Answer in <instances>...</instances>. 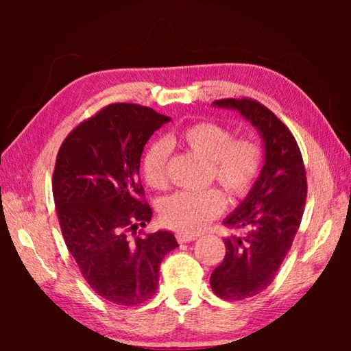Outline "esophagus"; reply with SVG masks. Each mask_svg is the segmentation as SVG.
Listing matches in <instances>:
<instances>
[{
  "label": "esophagus",
  "instance_id": "esophagus-1",
  "mask_svg": "<svg viewBox=\"0 0 351 351\" xmlns=\"http://www.w3.org/2000/svg\"><path fill=\"white\" fill-rule=\"evenodd\" d=\"M176 240H178V243H190V241L197 240V235H195V234H187V232H178L176 234Z\"/></svg>",
  "mask_w": 351,
  "mask_h": 351
}]
</instances>
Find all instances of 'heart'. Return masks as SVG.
Segmentation results:
<instances>
[{"label": "heart", "mask_w": 351, "mask_h": 351, "mask_svg": "<svg viewBox=\"0 0 351 351\" xmlns=\"http://www.w3.org/2000/svg\"><path fill=\"white\" fill-rule=\"evenodd\" d=\"M175 142L207 159L209 180L232 199L245 198L251 192L263 167V148L257 139L251 136L234 138L232 130L223 123L201 121L182 128L176 138L158 139L147 147L142 156V175L154 190L167 187L170 145ZM224 207L226 198L218 189L178 192L162 201L159 217L165 226L180 232H198L221 215Z\"/></svg>", "instance_id": "b5f03b06"}]
</instances>
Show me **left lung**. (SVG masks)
I'll use <instances>...</instances> for the list:
<instances>
[{"label":"left lung","instance_id":"8db88e82","mask_svg":"<svg viewBox=\"0 0 351 351\" xmlns=\"http://www.w3.org/2000/svg\"><path fill=\"white\" fill-rule=\"evenodd\" d=\"M213 105L241 112L265 141V165L237 210L224 219L243 235L224 239L226 255L210 276L212 291L224 300L260 294L276 278L299 230L306 201V171L293 133L258 100L219 99Z\"/></svg>","mask_w":351,"mask_h":351}]
</instances>
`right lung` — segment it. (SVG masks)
I'll return each instance as SVG.
<instances>
[{
  "label": "right lung",
  "instance_id": "add662e5",
  "mask_svg": "<svg viewBox=\"0 0 351 351\" xmlns=\"http://www.w3.org/2000/svg\"><path fill=\"white\" fill-rule=\"evenodd\" d=\"M169 121L138 104L106 105L57 154L52 193L63 240L86 283L111 304L153 297L161 261L178 246L173 234L141 229L152 219L139 178L142 150Z\"/></svg>",
  "mask_w": 351,
  "mask_h": 351
}]
</instances>
